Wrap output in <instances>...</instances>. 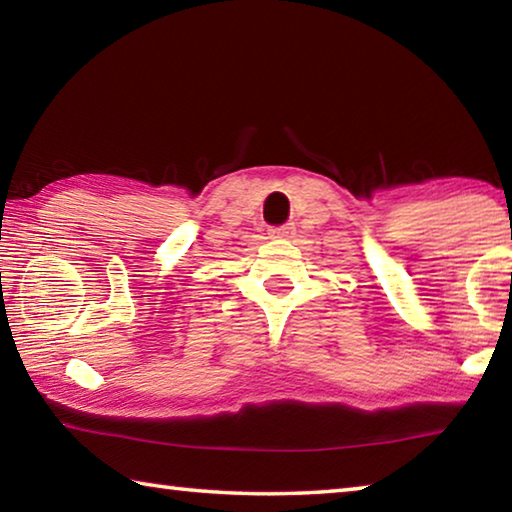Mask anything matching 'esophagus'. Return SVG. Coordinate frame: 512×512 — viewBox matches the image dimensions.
<instances>
[{
  "mask_svg": "<svg viewBox=\"0 0 512 512\" xmlns=\"http://www.w3.org/2000/svg\"><path fill=\"white\" fill-rule=\"evenodd\" d=\"M293 232H296V228H293V225H277V228H271V232H268V235H271L273 239H289Z\"/></svg>",
  "mask_w": 512,
  "mask_h": 512,
  "instance_id": "1",
  "label": "esophagus"
}]
</instances>
